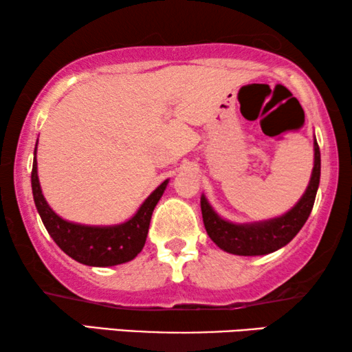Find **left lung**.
Segmentation results:
<instances>
[{
  "mask_svg": "<svg viewBox=\"0 0 352 352\" xmlns=\"http://www.w3.org/2000/svg\"><path fill=\"white\" fill-rule=\"evenodd\" d=\"M320 182V151L314 136V166L301 199L287 213L253 223H232L216 213L205 194L200 197L206 234L221 250L239 256H261L290 243L309 218Z\"/></svg>",
  "mask_w": 352,
  "mask_h": 352,
  "instance_id": "obj_1",
  "label": "left lung"
}]
</instances>
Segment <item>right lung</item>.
Returning <instances> with one entry per match:
<instances>
[{
    "label": "right lung",
    "mask_w": 352,
    "mask_h": 352,
    "mask_svg": "<svg viewBox=\"0 0 352 352\" xmlns=\"http://www.w3.org/2000/svg\"><path fill=\"white\" fill-rule=\"evenodd\" d=\"M38 146V141H36ZM170 179H165L139 206L136 213L124 223L112 226H89L60 218L47 204L38 179L36 147L33 152L32 192L38 214L47 234L62 252L86 266L109 267L131 261L146 243L148 224L158 200L162 199Z\"/></svg>",
    "instance_id": "obj_1"
}]
</instances>
